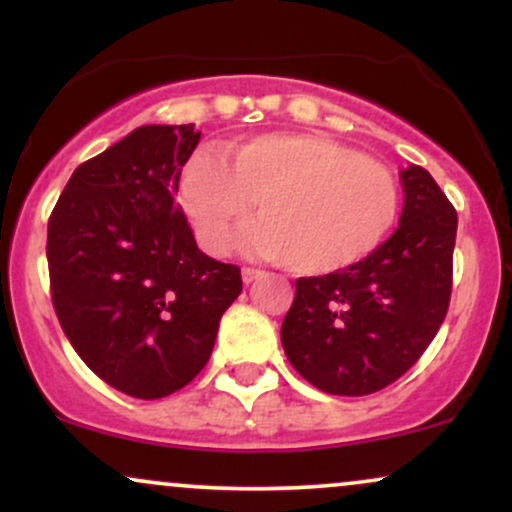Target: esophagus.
Here are the masks:
<instances>
[{"mask_svg": "<svg viewBox=\"0 0 512 512\" xmlns=\"http://www.w3.org/2000/svg\"><path fill=\"white\" fill-rule=\"evenodd\" d=\"M262 274H264L262 269H255V267H243V281H245V284H252V281L260 279Z\"/></svg>", "mask_w": 512, "mask_h": 512, "instance_id": "34e87169", "label": "esophagus"}]
</instances>
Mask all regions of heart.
<instances>
[{
	"instance_id": "obj_1",
	"label": "heart",
	"mask_w": 512,
	"mask_h": 512,
	"mask_svg": "<svg viewBox=\"0 0 512 512\" xmlns=\"http://www.w3.org/2000/svg\"><path fill=\"white\" fill-rule=\"evenodd\" d=\"M257 202L250 243L303 276L337 274L383 245L399 216L392 170L322 134L272 132L197 154L180 204L211 252H226Z\"/></svg>"
}]
</instances>
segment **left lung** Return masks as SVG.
Listing matches in <instances>:
<instances>
[{"label":"left lung","mask_w":512,"mask_h":512,"mask_svg":"<svg viewBox=\"0 0 512 512\" xmlns=\"http://www.w3.org/2000/svg\"><path fill=\"white\" fill-rule=\"evenodd\" d=\"M402 187L399 228L373 255L296 279L281 344L291 366L330 395L363 397L395 383L448 315L457 211L421 166L402 170Z\"/></svg>","instance_id":"8db88e82"}]
</instances>
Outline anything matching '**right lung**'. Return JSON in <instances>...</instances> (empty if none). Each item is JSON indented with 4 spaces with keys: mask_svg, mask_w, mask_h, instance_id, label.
<instances>
[{
    "mask_svg": "<svg viewBox=\"0 0 512 512\" xmlns=\"http://www.w3.org/2000/svg\"><path fill=\"white\" fill-rule=\"evenodd\" d=\"M192 125H146L88 158L48 221L50 293L98 378L137 399L178 392L207 366L240 267L197 248L178 204Z\"/></svg>",
    "mask_w": 512,
    "mask_h": 512,
    "instance_id": "right-lung-1",
    "label": "right lung"
}]
</instances>
